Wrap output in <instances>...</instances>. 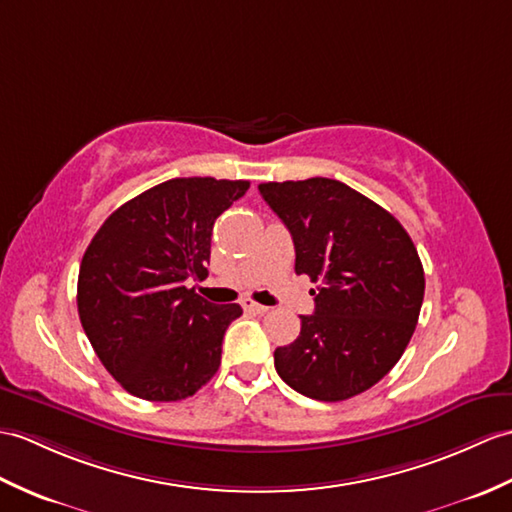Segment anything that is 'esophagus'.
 Masks as SVG:
<instances>
[{
	"instance_id": "esophagus-1",
	"label": "esophagus",
	"mask_w": 512,
	"mask_h": 512,
	"mask_svg": "<svg viewBox=\"0 0 512 512\" xmlns=\"http://www.w3.org/2000/svg\"><path fill=\"white\" fill-rule=\"evenodd\" d=\"M242 307H244L246 312H251V314H266V312H268L266 305L255 303V301H251V299H246V301L242 303Z\"/></svg>"
}]
</instances>
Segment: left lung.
<instances>
[{"instance_id": "obj_1", "label": "left lung", "mask_w": 512, "mask_h": 512, "mask_svg": "<svg viewBox=\"0 0 512 512\" xmlns=\"http://www.w3.org/2000/svg\"><path fill=\"white\" fill-rule=\"evenodd\" d=\"M288 227L296 275L320 283L301 334L275 351L301 395L344 401L375 386L406 351L423 305V264L399 220L334 178L261 183Z\"/></svg>"}]
</instances>
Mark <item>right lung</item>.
<instances>
[{
    "mask_svg": "<svg viewBox=\"0 0 512 512\" xmlns=\"http://www.w3.org/2000/svg\"><path fill=\"white\" fill-rule=\"evenodd\" d=\"M248 181L172 178L113 211L80 264L82 329L124 390L146 401L192 397L216 375L237 303L202 299L211 233Z\"/></svg>",
    "mask_w": 512,
    "mask_h": 512,
    "instance_id": "right-lung-1",
    "label": "right lung"
}]
</instances>
